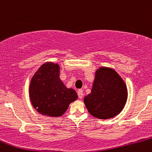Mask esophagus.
<instances>
[{"label": "esophagus", "instance_id": "esophagus-1", "mask_svg": "<svg viewBox=\"0 0 152 152\" xmlns=\"http://www.w3.org/2000/svg\"><path fill=\"white\" fill-rule=\"evenodd\" d=\"M78 94V96L79 99H82L83 98V90L82 89H78L77 91Z\"/></svg>", "mask_w": 152, "mask_h": 152}]
</instances>
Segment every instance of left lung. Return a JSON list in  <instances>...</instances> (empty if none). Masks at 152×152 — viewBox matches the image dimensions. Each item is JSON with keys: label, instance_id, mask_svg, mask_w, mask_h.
Masks as SVG:
<instances>
[{"label": "left lung", "instance_id": "obj_1", "mask_svg": "<svg viewBox=\"0 0 152 152\" xmlns=\"http://www.w3.org/2000/svg\"><path fill=\"white\" fill-rule=\"evenodd\" d=\"M126 99V86L121 76L114 69L101 67L96 72L91 92L83 101L92 116L106 119L119 114Z\"/></svg>", "mask_w": 152, "mask_h": 152}]
</instances>
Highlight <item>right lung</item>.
Returning a JSON list of instances; mask_svg holds the SVG:
<instances>
[{
    "label": "right lung",
    "instance_id": "right-lung-1",
    "mask_svg": "<svg viewBox=\"0 0 152 152\" xmlns=\"http://www.w3.org/2000/svg\"><path fill=\"white\" fill-rule=\"evenodd\" d=\"M59 66L51 62L43 64L33 76L29 88L31 102L40 114L49 116H62L78 95L67 88L59 77Z\"/></svg>",
    "mask_w": 152,
    "mask_h": 152
}]
</instances>
